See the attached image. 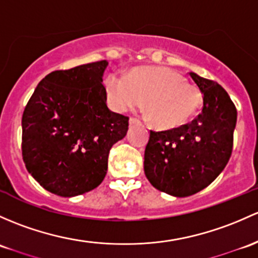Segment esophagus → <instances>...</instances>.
Listing matches in <instances>:
<instances>
[{
    "mask_svg": "<svg viewBox=\"0 0 258 258\" xmlns=\"http://www.w3.org/2000/svg\"><path fill=\"white\" fill-rule=\"evenodd\" d=\"M137 122H138V120L136 117H130V123H131V124L137 123Z\"/></svg>",
    "mask_w": 258,
    "mask_h": 258,
    "instance_id": "obj_1",
    "label": "esophagus"
}]
</instances>
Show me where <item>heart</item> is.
<instances>
[{"label":"heart","mask_w":258,"mask_h":258,"mask_svg":"<svg viewBox=\"0 0 258 258\" xmlns=\"http://www.w3.org/2000/svg\"><path fill=\"white\" fill-rule=\"evenodd\" d=\"M108 100L117 111L132 110L145 102L148 120L158 128L183 124L200 106L203 95L197 85L168 68H137L126 78L108 77Z\"/></svg>","instance_id":"1"}]
</instances>
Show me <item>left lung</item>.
Instances as JSON below:
<instances>
[{
	"mask_svg": "<svg viewBox=\"0 0 258 258\" xmlns=\"http://www.w3.org/2000/svg\"><path fill=\"white\" fill-rule=\"evenodd\" d=\"M203 94V110L193 121L167 131H151L145 174L152 185L173 197L207 188L231 157L237 111L216 81L189 73Z\"/></svg>",
	"mask_w": 258,
	"mask_h": 258,
	"instance_id": "1",
	"label": "left lung"
}]
</instances>
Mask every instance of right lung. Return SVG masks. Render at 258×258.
I'll list each match as a JSON object with an SVG mask.
<instances>
[{"label":"right lung","instance_id":"add662e5","mask_svg":"<svg viewBox=\"0 0 258 258\" xmlns=\"http://www.w3.org/2000/svg\"><path fill=\"white\" fill-rule=\"evenodd\" d=\"M106 60L55 70L43 78L22 116V156L45 190L75 197L99 186L111 147L126 136L128 117L106 105Z\"/></svg>","mask_w":258,"mask_h":258}]
</instances>
